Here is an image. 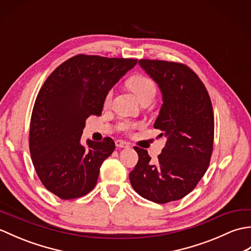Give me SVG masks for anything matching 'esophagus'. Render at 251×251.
<instances>
[{
    "instance_id": "obj_1",
    "label": "esophagus",
    "mask_w": 251,
    "mask_h": 251,
    "mask_svg": "<svg viewBox=\"0 0 251 251\" xmlns=\"http://www.w3.org/2000/svg\"><path fill=\"white\" fill-rule=\"evenodd\" d=\"M115 146L117 148H128L129 147V143L124 141V140L117 139V140H115Z\"/></svg>"
}]
</instances>
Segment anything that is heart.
<instances>
[{
	"label": "heart",
	"instance_id": "b5f03b06",
	"mask_svg": "<svg viewBox=\"0 0 251 251\" xmlns=\"http://www.w3.org/2000/svg\"><path fill=\"white\" fill-rule=\"evenodd\" d=\"M129 88L135 93V95L138 97V99L141 100L146 97H154L156 93V85L154 83L151 77L147 75H143V74H138V75H134L128 79ZM112 96H113V92L109 90L105 95L104 98V105H109L111 103ZM139 125L138 122L129 121V120H122L117 124V128L124 132H129L132 129H135L136 127Z\"/></svg>",
	"mask_w": 251,
	"mask_h": 251
}]
</instances>
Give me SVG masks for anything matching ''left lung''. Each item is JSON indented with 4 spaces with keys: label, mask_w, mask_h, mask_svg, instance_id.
I'll return each mask as SVG.
<instances>
[{
    "label": "left lung",
    "mask_w": 251,
    "mask_h": 251,
    "mask_svg": "<svg viewBox=\"0 0 251 251\" xmlns=\"http://www.w3.org/2000/svg\"><path fill=\"white\" fill-rule=\"evenodd\" d=\"M139 65L162 92L154 128L167 141L156 162L135 147L139 159L129 180L138 194L165 204L188 195L205 175L214 147V112L205 85L188 66L150 59H140Z\"/></svg>",
    "instance_id": "8db88e82"
}]
</instances>
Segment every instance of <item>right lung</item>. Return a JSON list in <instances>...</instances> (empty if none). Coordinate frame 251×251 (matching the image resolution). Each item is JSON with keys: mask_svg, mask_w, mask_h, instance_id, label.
Listing matches in <instances>:
<instances>
[{"mask_svg": "<svg viewBox=\"0 0 251 251\" xmlns=\"http://www.w3.org/2000/svg\"><path fill=\"white\" fill-rule=\"evenodd\" d=\"M137 61L79 54L57 67L40 89L32 110L29 148L41 182L59 199H77L95 188L115 143L106 137L82 146L85 121L101 115L106 93Z\"/></svg>", "mask_w": 251, "mask_h": 251, "instance_id": "1", "label": "right lung"}]
</instances>
